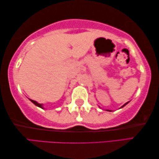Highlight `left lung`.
<instances>
[{
    "mask_svg": "<svg viewBox=\"0 0 159 159\" xmlns=\"http://www.w3.org/2000/svg\"><path fill=\"white\" fill-rule=\"evenodd\" d=\"M128 103H129V102H126V104H124L123 105V106H122V107H121V108H122V107H124V106H125V105H126V104H127Z\"/></svg>",
    "mask_w": 159,
    "mask_h": 159,
    "instance_id": "1",
    "label": "left lung"
}]
</instances>
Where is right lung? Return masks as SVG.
Here are the masks:
<instances>
[{"label":"right lung","instance_id":"obj_1","mask_svg":"<svg viewBox=\"0 0 159 159\" xmlns=\"http://www.w3.org/2000/svg\"><path fill=\"white\" fill-rule=\"evenodd\" d=\"M30 101L33 102V103L34 104H35L36 106H38V107H40V108H43V104H39V103H38L37 102H35V101H34V100H32V99H30Z\"/></svg>","mask_w":159,"mask_h":159}]
</instances>
